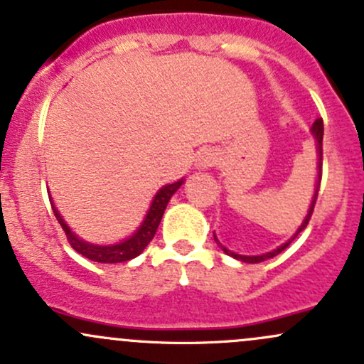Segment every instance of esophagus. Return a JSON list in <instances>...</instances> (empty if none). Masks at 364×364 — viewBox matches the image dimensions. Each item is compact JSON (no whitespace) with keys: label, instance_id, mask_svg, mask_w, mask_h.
<instances>
[{"label":"esophagus","instance_id":"obj_1","mask_svg":"<svg viewBox=\"0 0 364 364\" xmlns=\"http://www.w3.org/2000/svg\"><path fill=\"white\" fill-rule=\"evenodd\" d=\"M214 164H216V155H214V153L204 151L198 155V159H197L198 169H209V167H213Z\"/></svg>","mask_w":364,"mask_h":364}]
</instances>
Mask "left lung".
Masks as SVG:
<instances>
[{
  "instance_id": "left-lung-1",
  "label": "left lung",
  "mask_w": 364,
  "mask_h": 364,
  "mask_svg": "<svg viewBox=\"0 0 364 364\" xmlns=\"http://www.w3.org/2000/svg\"><path fill=\"white\" fill-rule=\"evenodd\" d=\"M311 132L314 136V139H316V148H317V178H316V186H314V195H312V200H311V205H309V211L305 214L304 221H301V225L298 227V230L293 233V237H289L288 240H286L284 244H281L279 247H275V250L269 251V252H263V255H256V256H247V255H239V252H233L228 250V247H225L223 244L218 240L216 233H213L214 235V240H216V244L220 246V250H223V252H227L228 256H232V258L235 259H240V262L244 263H259V262H265V259H270L274 258V256H277L279 252H282L286 250V247L289 246V244L293 242L294 239H296V235L300 232L305 230V227L309 225V220H311L312 216V211H314V204H316V198H317V192H319V185H321V166H323V132H324V127H323V118H317L316 122L312 124L311 127Z\"/></svg>"
}]
</instances>
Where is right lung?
<instances>
[{
	"label": "right lung",
	"mask_w": 364,
	"mask_h": 364,
	"mask_svg": "<svg viewBox=\"0 0 364 364\" xmlns=\"http://www.w3.org/2000/svg\"><path fill=\"white\" fill-rule=\"evenodd\" d=\"M185 183V179H178V181L169 183V185H164L159 192L153 197L150 208H148V213L144 214L143 223L137 227V230L132 233V235L125 237L124 240H118L114 244H92L87 242V240L80 239L75 232L71 230L70 225L64 221V218L60 216L59 209L53 205V200L50 198V204L53 209V214H55L57 221L60 223L63 230L66 232L68 240L73 246V250L78 251L80 255L85 256V258L92 259V262L97 263H122L129 262V259L136 258L141 252L146 250L148 244L151 242V239L155 237L156 228H159L160 220H162L164 211H166L167 204H169L171 197L179 190V186Z\"/></svg>",
	"instance_id": "1"
}]
</instances>
